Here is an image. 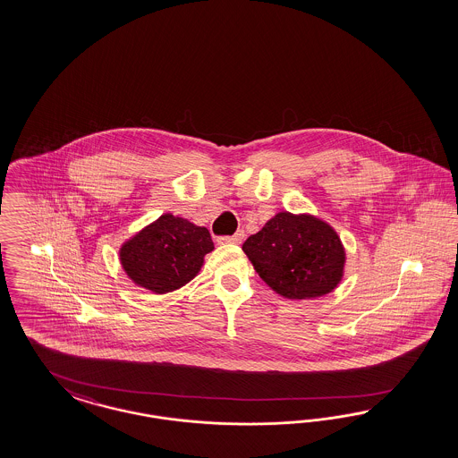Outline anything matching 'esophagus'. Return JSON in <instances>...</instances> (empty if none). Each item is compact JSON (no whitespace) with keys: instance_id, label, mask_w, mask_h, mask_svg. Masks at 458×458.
Returning a JSON list of instances; mask_svg holds the SVG:
<instances>
[{"instance_id":"34e87169","label":"esophagus","mask_w":458,"mask_h":458,"mask_svg":"<svg viewBox=\"0 0 458 458\" xmlns=\"http://www.w3.org/2000/svg\"><path fill=\"white\" fill-rule=\"evenodd\" d=\"M243 236H245V232H243V230H238L235 235L218 236L216 242H218V243H235V245H240V243L243 242Z\"/></svg>"}]
</instances>
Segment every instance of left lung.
Returning a JSON list of instances; mask_svg holds the SVG:
<instances>
[{"instance_id": "1", "label": "left lung", "mask_w": 458, "mask_h": 458, "mask_svg": "<svg viewBox=\"0 0 458 458\" xmlns=\"http://www.w3.org/2000/svg\"><path fill=\"white\" fill-rule=\"evenodd\" d=\"M242 249L267 285L289 299L334 291L346 259L339 236L327 223L287 211L265 223Z\"/></svg>"}]
</instances>
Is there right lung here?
<instances>
[{"mask_svg": "<svg viewBox=\"0 0 458 458\" xmlns=\"http://www.w3.org/2000/svg\"><path fill=\"white\" fill-rule=\"evenodd\" d=\"M211 250L213 242L205 226L166 213L125 243L121 260L138 285L165 293L190 282Z\"/></svg>", "mask_w": 458, "mask_h": 458, "instance_id": "1", "label": "right lung"}]
</instances>
